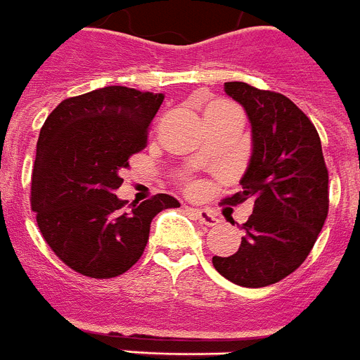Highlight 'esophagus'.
<instances>
[{
    "label": "esophagus",
    "mask_w": 360,
    "mask_h": 360,
    "mask_svg": "<svg viewBox=\"0 0 360 360\" xmlns=\"http://www.w3.org/2000/svg\"><path fill=\"white\" fill-rule=\"evenodd\" d=\"M193 214H195V218L198 220L200 224H204V226H217L218 224V218L214 217V213H211V211L207 210H191Z\"/></svg>",
    "instance_id": "esophagus-1"
}]
</instances>
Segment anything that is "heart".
<instances>
[{
  "label": "heart",
  "mask_w": 360,
  "mask_h": 360,
  "mask_svg": "<svg viewBox=\"0 0 360 360\" xmlns=\"http://www.w3.org/2000/svg\"><path fill=\"white\" fill-rule=\"evenodd\" d=\"M229 103H226V101H211L210 105L205 107V110L207 109H218V107H227Z\"/></svg>",
  "instance_id": "1"
}]
</instances>
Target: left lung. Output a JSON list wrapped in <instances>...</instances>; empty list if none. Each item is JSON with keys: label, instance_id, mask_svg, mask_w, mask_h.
Returning <instances> with one entry per match:
<instances>
[{"label": "left lung", "instance_id": "8db88e82", "mask_svg": "<svg viewBox=\"0 0 360 360\" xmlns=\"http://www.w3.org/2000/svg\"><path fill=\"white\" fill-rule=\"evenodd\" d=\"M224 91L251 125L242 191L224 204L251 200L253 214L240 226L236 253L213 257V266L235 284L264 288L293 273L311 251L328 217V169L317 129L290 98L244 82H227Z\"/></svg>", "mask_w": 360, "mask_h": 360}]
</instances>
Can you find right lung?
<instances>
[{"label":"right lung","mask_w":360,"mask_h":360,"mask_svg":"<svg viewBox=\"0 0 360 360\" xmlns=\"http://www.w3.org/2000/svg\"><path fill=\"white\" fill-rule=\"evenodd\" d=\"M164 98L110 85L67 98L45 120L30 204L45 242L70 269L92 278L122 275L142 257L153 218L180 207L160 193L125 210L115 195Z\"/></svg>","instance_id":"obj_1"}]
</instances>
